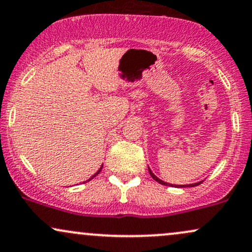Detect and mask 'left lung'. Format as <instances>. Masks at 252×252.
Masks as SVG:
<instances>
[{
  "instance_id": "obj_1",
  "label": "left lung",
  "mask_w": 252,
  "mask_h": 252,
  "mask_svg": "<svg viewBox=\"0 0 252 252\" xmlns=\"http://www.w3.org/2000/svg\"><path fill=\"white\" fill-rule=\"evenodd\" d=\"M149 172H150V174H151V177H152V178L155 179L156 182H158L159 184H161V185H166V186H172V184H168V183H165V182H162V180H160V179H159V178H157V177L155 176V174L152 173V171H151L150 168H149ZM199 184H202V182H199V183H196V184L183 185V186H180V188H192V186H197V185H199Z\"/></svg>"
}]
</instances>
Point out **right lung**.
I'll return each instance as SVG.
<instances>
[{
    "instance_id": "right-lung-1",
    "label": "right lung",
    "mask_w": 252,
    "mask_h": 252,
    "mask_svg": "<svg viewBox=\"0 0 252 252\" xmlns=\"http://www.w3.org/2000/svg\"><path fill=\"white\" fill-rule=\"evenodd\" d=\"M101 168H102V166H101V167H100V170H99V171H97V172H96L95 174H94V176H93V177H92V178H90V179H88V180H87V182H90V180H91V179H93V178H94V177H95V176H97V174H99V172H100V171H101Z\"/></svg>"
}]
</instances>
